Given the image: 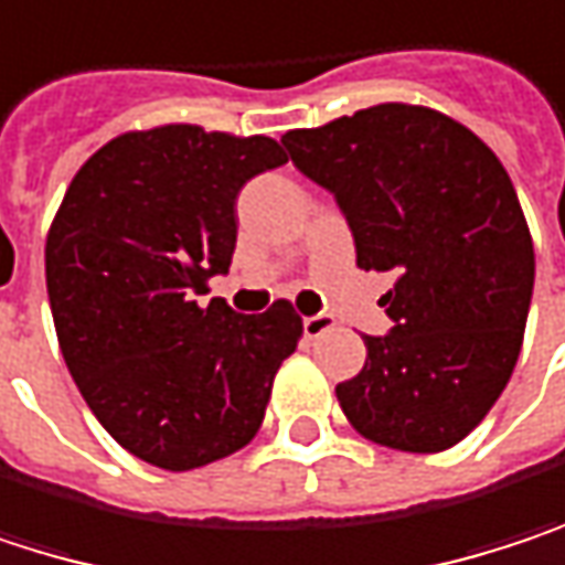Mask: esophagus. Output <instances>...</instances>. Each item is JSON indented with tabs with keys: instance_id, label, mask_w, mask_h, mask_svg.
<instances>
[{
	"instance_id": "1",
	"label": "esophagus",
	"mask_w": 565,
	"mask_h": 565,
	"mask_svg": "<svg viewBox=\"0 0 565 565\" xmlns=\"http://www.w3.org/2000/svg\"><path fill=\"white\" fill-rule=\"evenodd\" d=\"M302 328H306V338H321L324 331H331V328H334V318L309 316V318H302Z\"/></svg>"
}]
</instances>
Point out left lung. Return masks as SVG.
I'll return each instance as SVG.
<instances>
[{
	"instance_id": "1",
	"label": "left lung",
	"mask_w": 565,
	"mask_h": 565,
	"mask_svg": "<svg viewBox=\"0 0 565 565\" xmlns=\"http://www.w3.org/2000/svg\"><path fill=\"white\" fill-rule=\"evenodd\" d=\"M299 172L328 188L358 266L396 273L393 318L338 384L348 423L399 452H446L504 393L527 328L533 241L501 159L459 119L377 104L282 136Z\"/></svg>"
}]
</instances>
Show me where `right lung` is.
I'll return each instance as SVG.
<instances>
[{
  "label": "right lung",
  "mask_w": 565,
  "mask_h": 565,
  "mask_svg": "<svg viewBox=\"0 0 565 565\" xmlns=\"http://www.w3.org/2000/svg\"><path fill=\"white\" fill-rule=\"evenodd\" d=\"M289 162L269 136L194 122L129 129L71 178L44 241L64 364L106 433L136 459L191 471L259 433L302 318L276 299L237 316L198 306L237 244V191Z\"/></svg>",
  "instance_id": "obj_1"
}]
</instances>
